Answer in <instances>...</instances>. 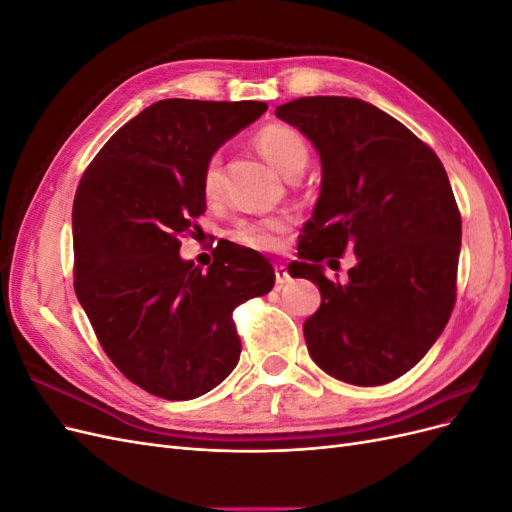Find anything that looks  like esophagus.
I'll return each mask as SVG.
<instances>
[{
  "mask_svg": "<svg viewBox=\"0 0 512 512\" xmlns=\"http://www.w3.org/2000/svg\"><path fill=\"white\" fill-rule=\"evenodd\" d=\"M273 269H275V282H277V286H284L286 282H290V273H288L286 265H282V262H275Z\"/></svg>",
  "mask_w": 512,
  "mask_h": 512,
  "instance_id": "34e87169",
  "label": "esophagus"
}]
</instances>
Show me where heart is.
I'll list each match as a JSON object with an SVG mask.
<instances>
[{
	"label": "heart",
	"mask_w": 512,
	"mask_h": 512,
	"mask_svg": "<svg viewBox=\"0 0 512 512\" xmlns=\"http://www.w3.org/2000/svg\"><path fill=\"white\" fill-rule=\"evenodd\" d=\"M256 147L284 177L294 173L297 168H305L309 160V151L299 132L288 126L271 123L256 134ZM203 194L213 203L222 194V160L213 156L207 160L203 170ZM288 218H262L245 220L235 230L232 239L258 252H273L282 245V235L288 230Z\"/></svg>",
	"instance_id": "heart-1"
}]
</instances>
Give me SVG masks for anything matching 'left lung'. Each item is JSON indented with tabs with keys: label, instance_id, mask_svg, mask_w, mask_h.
Masks as SVG:
<instances>
[{
	"label": "left lung",
	"instance_id": "8db88e82",
	"mask_svg": "<svg viewBox=\"0 0 512 512\" xmlns=\"http://www.w3.org/2000/svg\"><path fill=\"white\" fill-rule=\"evenodd\" d=\"M275 115L309 138L322 166L292 262L322 297L303 324L307 350L337 380H397L436 344L455 305L461 215L446 170L404 123L359 98H299ZM344 251L357 265L331 283L319 262L332 267Z\"/></svg>",
	"mask_w": 512,
	"mask_h": 512
}]
</instances>
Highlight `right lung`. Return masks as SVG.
Returning <instances> with one entry per match:
<instances>
[{"instance_id":"right-lung-1","label":"right lung","mask_w":512,"mask_h":512,"mask_svg":"<svg viewBox=\"0 0 512 512\" xmlns=\"http://www.w3.org/2000/svg\"><path fill=\"white\" fill-rule=\"evenodd\" d=\"M265 111L160 100L108 138L76 190V297L108 359L156 397L194 399L226 380L241 354L232 312L275 284L269 260L237 243L207 271L179 254L207 209V160Z\"/></svg>"}]
</instances>
